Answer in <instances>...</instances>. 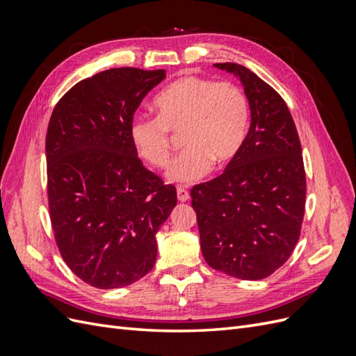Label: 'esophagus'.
I'll list each match as a JSON object with an SVG mask.
<instances>
[{
    "label": "esophagus",
    "mask_w": 356,
    "mask_h": 356,
    "mask_svg": "<svg viewBox=\"0 0 356 356\" xmlns=\"http://www.w3.org/2000/svg\"><path fill=\"white\" fill-rule=\"evenodd\" d=\"M177 196H178V200L179 202H187L190 199V193L187 188L184 187H178L177 188Z\"/></svg>",
    "instance_id": "esophagus-1"
}]
</instances>
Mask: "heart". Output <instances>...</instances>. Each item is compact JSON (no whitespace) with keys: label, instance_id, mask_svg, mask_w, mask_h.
<instances>
[{"label":"heart","instance_id":"1","mask_svg":"<svg viewBox=\"0 0 356 356\" xmlns=\"http://www.w3.org/2000/svg\"><path fill=\"white\" fill-rule=\"evenodd\" d=\"M157 117H135L131 141L149 166L168 165L174 135L182 134L187 147L168 170V179L190 184L215 168L227 166L239 154L250 126V101L230 81L182 77L172 83L156 99Z\"/></svg>","mask_w":356,"mask_h":356}]
</instances>
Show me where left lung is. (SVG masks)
Wrapping results in <instances>:
<instances>
[{
    "label": "left lung",
    "mask_w": 356,
    "mask_h": 356,
    "mask_svg": "<svg viewBox=\"0 0 356 356\" xmlns=\"http://www.w3.org/2000/svg\"><path fill=\"white\" fill-rule=\"evenodd\" d=\"M213 67L241 79L251 126L222 174L190 191L207 263L239 279L276 272L298 242L306 204L301 144L285 101L239 63Z\"/></svg>",
    "instance_id": "obj_1"
}]
</instances>
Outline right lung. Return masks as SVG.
Returning <instances> with one entry per match:
<instances>
[{
  "instance_id": "1",
  "label": "right lung",
  "mask_w": 356,
  "mask_h": 356,
  "mask_svg": "<svg viewBox=\"0 0 356 356\" xmlns=\"http://www.w3.org/2000/svg\"><path fill=\"white\" fill-rule=\"evenodd\" d=\"M163 70L111 68L62 96L46 135L51 229L75 276L122 288L152 270L156 233L177 204L172 184L144 168L129 127Z\"/></svg>"
}]
</instances>
